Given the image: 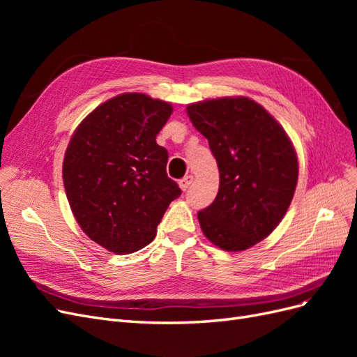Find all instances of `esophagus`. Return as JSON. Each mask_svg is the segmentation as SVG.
Instances as JSON below:
<instances>
[{
    "mask_svg": "<svg viewBox=\"0 0 357 357\" xmlns=\"http://www.w3.org/2000/svg\"><path fill=\"white\" fill-rule=\"evenodd\" d=\"M193 183V176H186L183 180H180V188L181 190H188Z\"/></svg>",
    "mask_w": 357,
    "mask_h": 357,
    "instance_id": "1",
    "label": "esophagus"
}]
</instances>
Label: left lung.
Listing matches in <instances>:
<instances>
[{"mask_svg": "<svg viewBox=\"0 0 357 357\" xmlns=\"http://www.w3.org/2000/svg\"><path fill=\"white\" fill-rule=\"evenodd\" d=\"M193 126L208 139L220 185L198 213L207 238L226 252L262 241L282 222L298 183V158L283 126L247 96L188 105Z\"/></svg>", "mask_w": 357, "mask_h": 357, "instance_id": "8db88e82", "label": "left lung"}]
</instances>
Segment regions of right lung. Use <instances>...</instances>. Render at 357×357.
I'll list each match as a JSON object with an SVG mask.
<instances>
[{
	"instance_id": "obj_1",
	"label": "right lung",
	"mask_w": 357,
	"mask_h": 357,
	"mask_svg": "<svg viewBox=\"0 0 357 357\" xmlns=\"http://www.w3.org/2000/svg\"><path fill=\"white\" fill-rule=\"evenodd\" d=\"M171 113L169 102L122 93L86 116L70 139L62 178L71 211L109 252L128 255L152 243L181 195L167 176V149L156 143Z\"/></svg>"
}]
</instances>
